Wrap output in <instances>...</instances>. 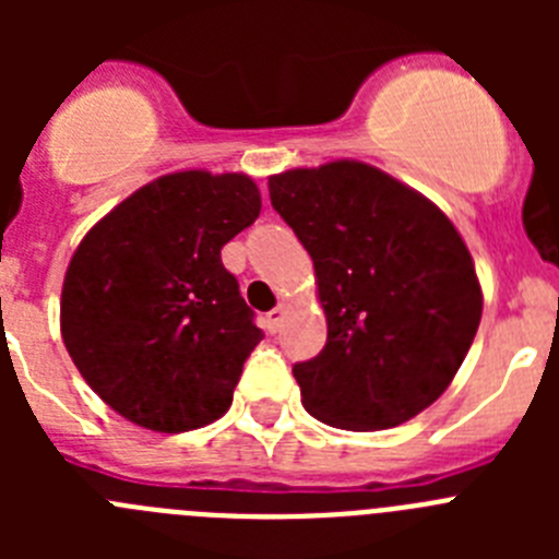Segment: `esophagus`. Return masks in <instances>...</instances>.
Segmentation results:
<instances>
[{
  "label": "esophagus",
  "instance_id": "esophagus-1",
  "mask_svg": "<svg viewBox=\"0 0 559 559\" xmlns=\"http://www.w3.org/2000/svg\"><path fill=\"white\" fill-rule=\"evenodd\" d=\"M283 316H285L283 308H274L271 313H265V328H269L271 333H276V330H280V324H283Z\"/></svg>",
  "mask_w": 559,
  "mask_h": 559
}]
</instances>
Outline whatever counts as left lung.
<instances>
[{
    "instance_id": "8db88e82",
    "label": "left lung",
    "mask_w": 559,
    "mask_h": 559,
    "mask_svg": "<svg viewBox=\"0 0 559 559\" xmlns=\"http://www.w3.org/2000/svg\"><path fill=\"white\" fill-rule=\"evenodd\" d=\"M271 206L313 260L328 344L294 364L302 406L328 426L380 431L445 392L481 322L473 257L412 187L360 162L269 179Z\"/></svg>"
}]
</instances>
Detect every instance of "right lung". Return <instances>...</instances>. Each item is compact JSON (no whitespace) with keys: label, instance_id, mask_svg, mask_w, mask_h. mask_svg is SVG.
Masks as SVG:
<instances>
[{"label":"right lung","instance_id":"obj_1","mask_svg":"<svg viewBox=\"0 0 559 559\" xmlns=\"http://www.w3.org/2000/svg\"><path fill=\"white\" fill-rule=\"evenodd\" d=\"M257 215L249 176L185 170L128 195L83 237L63 280L61 335L114 412L162 433L229 412L263 330L221 249Z\"/></svg>","mask_w":559,"mask_h":559}]
</instances>
